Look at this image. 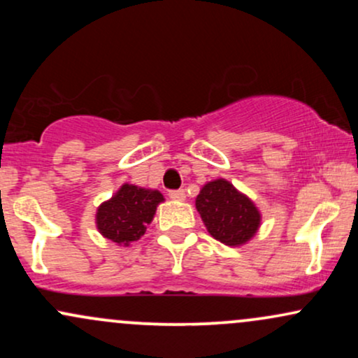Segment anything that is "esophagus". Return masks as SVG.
Segmentation results:
<instances>
[{
    "label": "esophagus",
    "instance_id": "obj_1",
    "mask_svg": "<svg viewBox=\"0 0 358 358\" xmlns=\"http://www.w3.org/2000/svg\"><path fill=\"white\" fill-rule=\"evenodd\" d=\"M168 195H170V199H173V200H185V190H182V188H180V190H171L170 193H168Z\"/></svg>",
    "mask_w": 358,
    "mask_h": 358
}]
</instances>
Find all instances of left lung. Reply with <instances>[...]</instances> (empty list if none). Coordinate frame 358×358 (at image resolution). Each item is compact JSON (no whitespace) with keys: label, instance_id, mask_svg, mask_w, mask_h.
<instances>
[{"label":"left lung","instance_id":"obj_1","mask_svg":"<svg viewBox=\"0 0 358 358\" xmlns=\"http://www.w3.org/2000/svg\"><path fill=\"white\" fill-rule=\"evenodd\" d=\"M208 232L225 245H241L254 236L261 222L259 210L227 180L208 182L195 200Z\"/></svg>","mask_w":358,"mask_h":358}]
</instances>
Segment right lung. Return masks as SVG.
I'll use <instances>...</instances> for the list:
<instances>
[{
	"label": "right lung",
	"mask_w": 358,
	"mask_h": 358,
	"mask_svg": "<svg viewBox=\"0 0 358 358\" xmlns=\"http://www.w3.org/2000/svg\"><path fill=\"white\" fill-rule=\"evenodd\" d=\"M159 202H163V195L158 190L122 185L113 199L97 208V229L116 244L127 245L146 232Z\"/></svg>",
	"instance_id": "1"
}]
</instances>
